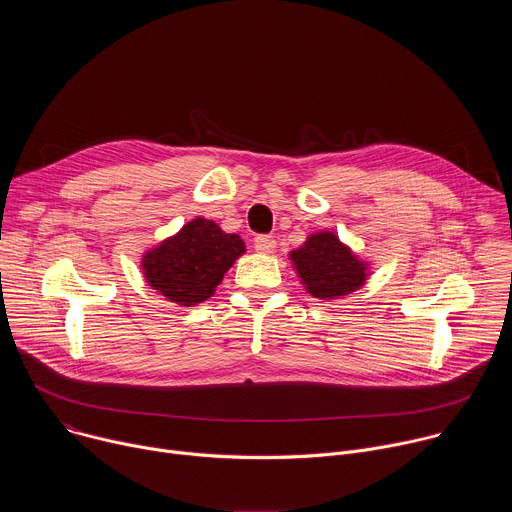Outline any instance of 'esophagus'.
Segmentation results:
<instances>
[{"label": "esophagus", "mask_w": 512, "mask_h": 512, "mask_svg": "<svg viewBox=\"0 0 512 512\" xmlns=\"http://www.w3.org/2000/svg\"><path fill=\"white\" fill-rule=\"evenodd\" d=\"M275 247H277V243H275L273 237H269V235H259V237H255V249H257V253L271 255V253L275 251Z\"/></svg>", "instance_id": "1"}]
</instances>
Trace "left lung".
<instances>
[{"mask_svg":"<svg viewBox=\"0 0 512 512\" xmlns=\"http://www.w3.org/2000/svg\"><path fill=\"white\" fill-rule=\"evenodd\" d=\"M289 259L310 296L340 300L360 289L371 277V263L360 259L334 231H318L294 251Z\"/></svg>","mask_w":512,"mask_h":512,"instance_id":"obj_1","label":"left lung"}]
</instances>
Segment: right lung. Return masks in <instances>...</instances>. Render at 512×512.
Segmentation results:
<instances>
[{
    "mask_svg": "<svg viewBox=\"0 0 512 512\" xmlns=\"http://www.w3.org/2000/svg\"><path fill=\"white\" fill-rule=\"evenodd\" d=\"M245 251L239 235L196 216L176 235L143 253L141 273L168 302L192 308L214 296L216 285Z\"/></svg>",
    "mask_w": 512,
    "mask_h": 512,
    "instance_id": "right-lung-1",
    "label": "right lung"
}]
</instances>
